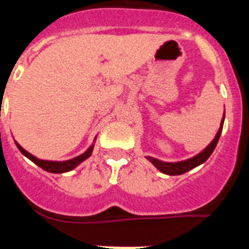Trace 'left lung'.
<instances>
[{
	"instance_id": "1",
	"label": "left lung",
	"mask_w": 249,
	"mask_h": 249,
	"mask_svg": "<svg viewBox=\"0 0 249 249\" xmlns=\"http://www.w3.org/2000/svg\"><path fill=\"white\" fill-rule=\"evenodd\" d=\"M223 122H224V116H223V118H222L221 127H219V129H218V132H217V135H215L214 140L211 142L210 146H207L206 149H203L201 153H198V155L195 156L193 158L182 160V162H175V163L162 162V160H156V158H152V157H147V160L155 164L156 168L160 169L162 173H166V175H169V176L183 175V173L188 172V171H191V169L195 168V167L199 166V164H202L203 162H206V160L210 158V156L212 155V152L214 151L215 146H217V143H218L219 137H221V132H222V128H223Z\"/></svg>"
}]
</instances>
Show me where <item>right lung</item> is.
Masks as SVG:
<instances>
[{
  "label": "right lung",
  "instance_id": "1",
  "mask_svg": "<svg viewBox=\"0 0 249 249\" xmlns=\"http://www.w3.org/2000/svg\"><path fill=\"white\" fill-rule=\"evenodd\" d=\"M16 146H17V148H18L19 151H21L22 153L26 156V157L30 158V160H32L34 163H36L37 166H39L42 169L47 171V172H52V173H63V172H68V171H71V169H73L74 167L78 166L81 162H83L85 160H87V158L91 156L92 149H93V146H91L89 149H87V151L85 152V153H83V155L78 156V157L73 158V160H65V162H53V160H38V158H36L35 156L31 155L30 152H27L26 149L22 148V147L19 146L17 142H16Z\"/></svg>",
  "mask_w": 249,
  "mask_h": 249
}]
</instances>
